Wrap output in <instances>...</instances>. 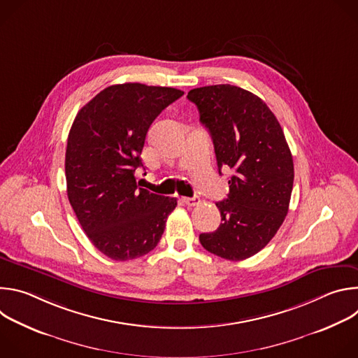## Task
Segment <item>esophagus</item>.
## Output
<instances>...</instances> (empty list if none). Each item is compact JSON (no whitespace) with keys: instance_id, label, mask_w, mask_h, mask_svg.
I'll list each match as a JSON object with an SVG mask.
<instances>
[{"instance_id":"34e87169","label":"esophagus","mask_w":358,"mask_h":358,"mask_svg":"<svg viewBox=\"0 0 358 358\" xmlns=\"http://www.w3.org/2000/svg\"><path fill=\"white\" fill-rule=\"evenodd\" d=\"M182 202L187 203L188 207H195V206H198V203H199V198H198V196H191V198L184 196V198H182Z\"/></svg>"}]
</instances>
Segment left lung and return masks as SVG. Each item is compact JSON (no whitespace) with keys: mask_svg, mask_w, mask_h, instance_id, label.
Listing matches in <instances>:
<instances>
[{"mask_svg":"<svg viewBox=\"0 0 358 358\" xmlns=\"http://www.w3.org/2000/svg\"><path fill=\"white\" fill-rule=\"evenodd\" d=\"M213 137L218 170L231 169L229 194L217 202L221 225L201 234L208 252L243 261L264 249L283 224L293 188V159L265 101L242 87L213 85L188 92Z\"/></svg>","mask_w":358,"mask_h":358,"instance_id":"1","label":"left lung"}]
</instances>
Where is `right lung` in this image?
Instances as JSON below:
<instances>
[{"mask_svg":"<svg viewBox=\"0 0 358 358\" xmlns=\"http://www.w3.org/2000/svg\"><path fill=\"white\" fill-rule=\"evenodd\" d=\"M182 90L113 85L76 115L68 136V198L90 242L113 261L136 259L162 239L177 199L136 182L141 150L155 119Z\"/></svg>","mask_w":358,"mask_h":358,"instance_id":"right-lung-1","label":"right lung"}]
</instances>
